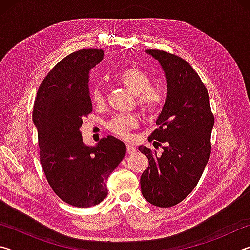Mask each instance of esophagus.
Listing matches in <instances>:
<instances>
[{"mask_svg": "<svg viewBox=\"0 0 250 250\" xmlns=\"http://www.w3.org/2000/svg\"><path fill=\"white\" fill-rule=\"evenodd\" d=\"M134 152H135V147L133 146H131V145L126 146V153L132 154V153H134Z\"/></svg>", "mask_w": 250, "mask_h": 250, "instance_id": "34e87169", "label": "esophagus"}]
</instances>
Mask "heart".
<instances>
[{
    "label": "heart",
    "instance_id": "b5f03b06",
    "mask_svg": "<svg viewBox=\"0 0 250 250\" xmlns=\"http://www.w3.org/2000/svg\"><path fill=\"white\" fill-rule=\"evenodd\" d=\"M122 86L137 97V104L147 115H153L163 107L166 101V91L161 87H152V77L140 67H128L119 76ZM94 104H101L104 99V88L96 84L90 91ZM138 118L133 115L118 116L108 122V129L120 138H128L129 132L138 126Z\"/></svg>",
    "mask_w": 250,
    "mask_h": 250
}]
</instances>
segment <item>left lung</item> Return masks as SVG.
<instances>
[{
  "mask_svg": "<svg viewBox=\"0 0 250 250\" xmlns=\"http://www.w3.org/2000/svg\"><path fill=\"white\" fill-rule=\"evenodd\" d=\"M166 74L167 99L149 137L155 149L140 146L149 159L140 184L143 197L152 205L179 204L197 185L210 155L214 116L206 87L183 58L160 49H146ZM157 146H155V145Z\"/></svg>",
  "mask_w": 250,
  "mask_h": 250,
  "instance_id": "obj_1",
  "label": "left lung"
}]
</instances>
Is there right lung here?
<instances>
[{
	"mask_svg": "<svg viewBox=\"0 0 250 250\" xmlns=\"http://www.w3.org/2000/svg\"><path fill=\"white\" fill-rule=\"evenodd\" d=\"M104 50L80 49L62 59L42 82L34 103L41 164L48 184L67 204L90 207L108 194L107 180L125 155V145L112 135L96 146L83 143L80 126L92 111L89 71Z\"/></svg>",
	"mask_w": 250,
	"mask_h": 250,
	"instance_id": "add662e5",
	"label": "right lung"
}]
</instances>
